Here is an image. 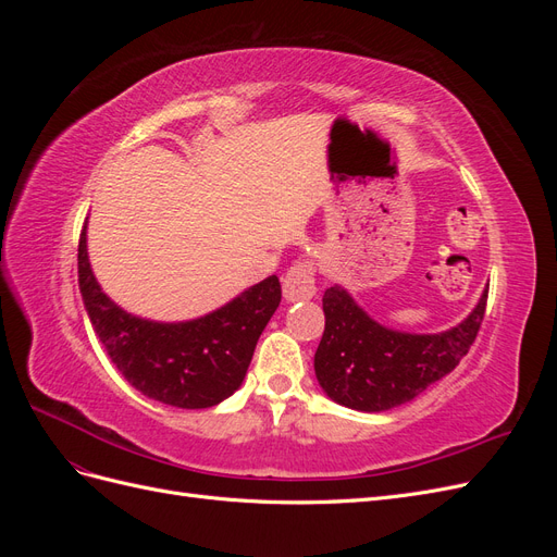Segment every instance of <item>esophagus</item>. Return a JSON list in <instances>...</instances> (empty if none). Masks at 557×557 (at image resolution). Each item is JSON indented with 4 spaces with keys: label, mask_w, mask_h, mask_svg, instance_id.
<instances>
[{
    "label": "esophagus",
    "mask_w": 557,
    "mask_h": 557,
    "mask_svg": "<svg viewBox=\"0 0 557 557\" xmlns=\"http://www.w3.org/2000/svg\"><path fill=\"white\" fill-rule=\"evenodd\" d=\"M313 267L309 262H295L283 276L285 301H305L315 295Z\"/></svg>",
    "instance_id": "1"
}]
</instances>
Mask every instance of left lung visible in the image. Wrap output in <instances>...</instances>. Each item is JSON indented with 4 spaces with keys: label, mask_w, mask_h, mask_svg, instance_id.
I'll return each instance as SVG.
<instances>
[{
    "label": "left lung",
    "mask_w": 557,
    "mask_h": 557,
    "mask_svg": "<svg viewBox=\"0 0 557 557\" xmlns=\"http://www.w3.org/2000/svg\"><path fill=\"white\" fill-rule=\"evenodd\" d=\"M487 290L455 327L416 334L385 327L369 315L344 285L323 295L325 332L313 369L323 393L342 407L381 413L416 399L450 374L474 344Z\"/></svg>",
    "instance_id": "obj_1"
}]
</instances>
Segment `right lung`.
<instances>
[{"mask_svg": "<svg viewBox=\"0 0 557 557\" xmlns=\"http://www.w3.org/2000/svg\"><path fill=\"white\" fill-rule=\"evenodd\" d=\"M78 288L95 334L127 383L178 409L215 407L242 387L252 350L281 301L276 276L199 318L162 323L117 307L95 278L88 221L78 242Z\"/></svg>", "mask_w": 557, "mask_h": 557, "instance_id": "1", "label": "right lung"}]
</instances>
